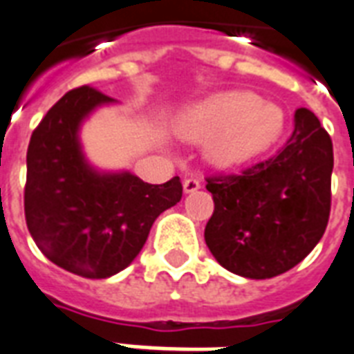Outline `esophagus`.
<instances>
[{"mask_svg": "<svg viewBox=\"0 0 354 354\" xmlns=\"http://www.w3.org/2000/svg\"><path fill=\"white\" fill-rule=\"evenodd\" d=\"M201 187H202V183L196 176L185 178V180H183V191H185V193H193V191H196V189H201Z\"/></svg>", "mask_w": 354, "mask_h": 354, "instance_id": "1", "label": "esophagus"}]
</instances>
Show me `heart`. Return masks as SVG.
Listing matches in <instances>:
<instances>
[{"instance_id":"1","label":"heart","mask_w":354,"mask_h":354,"mask_svg":"<svg viewBox=\"0 0 354 354\" xmlns=\"http://www.w3.org/2000/svg\"><path fill=\"white\" fill-rule=\"evenodd\" d=\"M286 117L274 102L249 91L219 93L189 107L176 131L187 141H206L209 158L219 165H241L266 153L284 131Z\"/></svg>"}]
</instances>
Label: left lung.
I'll list each match as a JSON object with an SVG mask.
<instances>
[{"instance_id": "obj_1", "label": "left lung", "mask_w": 354, "mask_h": 354, "mask_svg": "<svg viewBox=\"0 0 354 354\" xmlns=\"http://www.w3.org/2000/svg\"><path fill=\"white\" fill-rule=\"evenodd\" d=\"M334 153L330 135L308 109L273 158L239 174H212L213 213L204 237L221 266L247 279H273L295 267L325 234Z\"/></svg>"}]
</instances>
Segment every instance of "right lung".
<instances>
[{"label": "right lung", "mask_w": 354, "mask_h": 354, "mask_svg": "<svg viewBox=\"0 0 354 354\" xmlns=\"http://www.w3.org/2000/svg\"><path fill=\"white\" fill-rule=\"evenodd\" d=\"M109 102L88 85L68 91L35 128L27 148L29 234L48 260L85 279L126 269L153 221L182 198L178 176L152 185L129 172L98 174L88 167L77 129L94 107Z\"/></svg>", "instance_id": "add662e5"}]
</instances>
